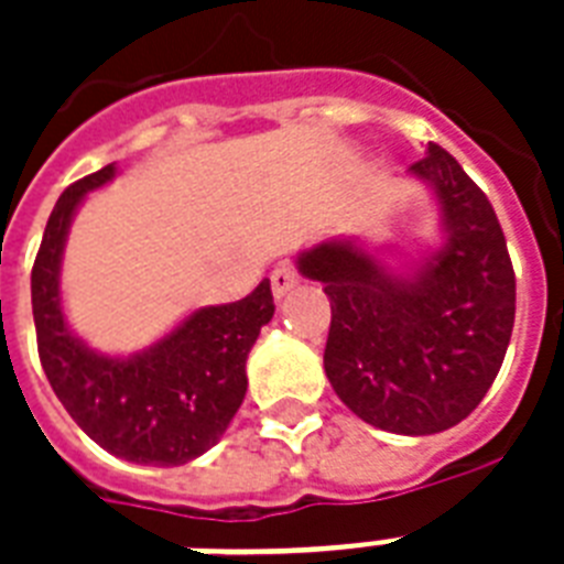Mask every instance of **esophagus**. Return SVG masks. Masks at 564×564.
Segmentation results:
<instances>
[{"label":"esophagus","mask_w":564,"mask_h":564,"mask_svg":"<svg viewBox=\"0 0 564 564\" xmlns=\"http://www.w3.org/2000/svg\"><path fill=\"white\" fill-rule=\"evenodd\" d=\"M292 286H299V272L292 263H278L272 269V292L274 299H283Z\"/></svg>","instance_id":"esophagus-1"}]
</instances>
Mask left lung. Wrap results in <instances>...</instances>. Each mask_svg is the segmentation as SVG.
Masks as SVG:
<instances>
[{
    "mask_svg": "<svg viewBox=\"0 0 564 564\" xmlns=\"http://www.w3.org/2000/svg\"><path fill=\"white\" fill-rule=\"evenodd\" d=\"M436 193L445 246L394 274L351 239L301 251L299 272L325 283L327 380L339 401L401 436H430L468 419L507 357L516 272L489 198L430 143L410 166Z\"/></svg>",
    "mask_w": 564,
    "mask_h": 564,
    "instance_id": "left-lung-1",
    "label": "left lung"
}]
</instances>
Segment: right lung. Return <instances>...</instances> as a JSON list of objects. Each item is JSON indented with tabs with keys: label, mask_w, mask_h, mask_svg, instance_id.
I'll use <instances>...</instances> for the list:
<instances>
[{
	"label": "right lung",
	"mask_w": 564,
	"mask_h": 564,
	"mask_svg": "<svg viewBox=\"0 0 564 564\" xmlns=\"http://www.w3.org/2000/svg\"><path fill=\"white\" fill-rule=\"evenodd\" d=\"M117 175L113 163L75 181L48 216L31 269L37 351L57 401L108 454L137 465H184L210 451L246 398V360L274 316L269 281L234 304L195 310L134 357H105L66 327L61 257L78 204Z\"/></svg>",
	"instance_id": "right-lung-1"
}]
</instances>
